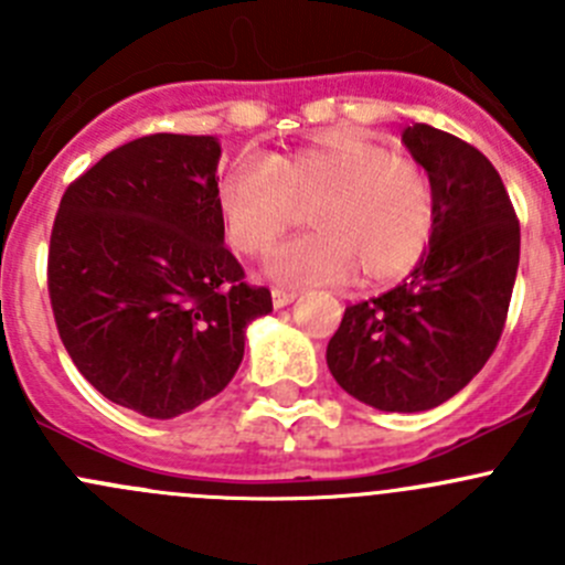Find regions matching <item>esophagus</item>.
I'll return each mask as SVG.
<instances>
[{
	"label": "esophagus",
	"mask_w": 565,
	"mask_h": 565,
	"mask_svg": "<svg viewBox=\"0 0 565 565\" xmlns=\"http://www.w3.org/2000/svg\"><path fill=\"white\" fill-rule=\"evenodd\" d=\"M295 298H298V289H292V287H273V306H276V309H284V306L292 303Z\"/></svg>",
	"instance_id": "obj_1"
}]
</instances>
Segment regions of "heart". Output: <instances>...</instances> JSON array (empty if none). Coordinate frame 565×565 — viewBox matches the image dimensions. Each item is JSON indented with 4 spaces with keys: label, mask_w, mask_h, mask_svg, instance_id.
<instances>
[{
    "label": "heart",
    "mask_w": 565,
    "mask_h": 565,
    "mask_svg": "<svg viewBox=\"0 0 565 565\" xmlns=\"http://www.w3.org/2000/svg\"><path fill=\"white\" fill-rule=\"evenodd\" d=\"M309 207L317 232L284 243L267 259L281 281H341L358 267L363 281L404 276L429 246L435 188L413 158L341 128L315 145L235 163L215 188L226 241L262 256Z\"/></svg>",
    "instance_id": "1"
}]
</instances>
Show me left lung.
I'll list each match as a JSON object with an SVG mask.
<instances>
[{"label": "left lung", "mask_w": 565, "mask_h": 565, "mask_svg": "<svg viewBox=\"0 0 565 565\" xmlns=\"http://www.w3.org/2000/svg\"><path fill=\"white\" fill-rule=\"evenodd\" d=\"M402 141L435 188L429 250L407 281L347 306L324 358L358 402L420 413L465 388L498 347L520 267V221L476 147L424 122Z\"/></svg>", "instance_id": "1"}]
</instances>
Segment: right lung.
Here are the masks:
<instances>
[{
  "label": "right lung",
  "mask_w": 565,
  "mask_h": 565,
  "mask_svg": "<svg viewBox=\"0 0 565 565\" xmlns=\"http://www.w3.org/2000/svg\"><path fill=\"white\" fill-rule=\"evenodd\" d=\"M213 136L152 134L67 185L49 298L78 372L108 402L169 420L230 385L246 324L270 315L224 246Z\"/></svg>",
  "instance_id": "1"
}]
</instances>
